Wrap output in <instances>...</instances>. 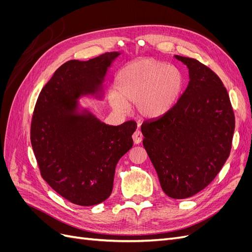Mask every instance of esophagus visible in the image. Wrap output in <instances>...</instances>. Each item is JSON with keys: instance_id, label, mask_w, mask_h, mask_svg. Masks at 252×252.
I'll return each mask as SVG.
<instances>
[{"instance_id": "esophagus-1", "label": "esophagus", "mask_w": 252, "mask_h": 252, "mask_svg": "<svg viewBox=\"0 0 252 252\" xmlns=\"http://www.w3.org/2000/svg\"><path fill=\"white\" fill-rule=\"evenodd\" d=\"M132 140H133V143L134 144H140L143 140V134L141 133V131L136 130L133 134H132Z\"/></svg>"}]
</instances>
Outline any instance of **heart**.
<instances>
[{
	"label": "heart",
	"instance_id": "obj_1",
	"mask_svg": "<svg viewBox=\"0 0 252 252\" xmlns=\"http://www.w3.org/2000/svg\"><path fill=\"white\" fill-rule=\"evenodd\" d=\"M183 86V74L175 66L152 59L139 60L116 75L108 102L119 113H126L128 106L134 105L141 118L158 119L171 110Z\"/></svg>",
	"mask_w": 252,
	"mask_h": 252
}]
</instances>
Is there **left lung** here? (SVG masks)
I'll return each instance as SVG.
<instances>
[{"label": "left lung", "instance_id": "obj_1", "mask_svg": "<svg viewBox=\"0 0 252 252\" xmlns=\"http://www.w3.org/2000/svg\"><path fill=\"white\" fill-rule=\"evenodd\" d=\"M188 68L189 82L163 117L144 122L143 146L163 191L186 199L216 178L229 157L234 116L222 81L199 61L174 56Z\"/></svg>", "mask_w": 252, "mask_h": 252}]
</instances>
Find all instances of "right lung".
Listing matches in <instances>:
<instances>
[{
  "instance_id": "obj_1",
  "label": "right lung",
  "mask_w": 252,
  "mask_h": 252,
  "mask_svg": "<svg viewBox=\"0 0 252 252\" xmlns=\"http://www.w3.org/2000/svg\"><path fill=\"white\" fill-rule=\"evenodd\" d=\"M120 55L68 61L53 73L35 104L30 140L42 178L75 205L108 199L119 159L133 145L134 121L105 124L80 102L84 97L103 101L106 75Z\"/></svg>"
}]
</instances>
